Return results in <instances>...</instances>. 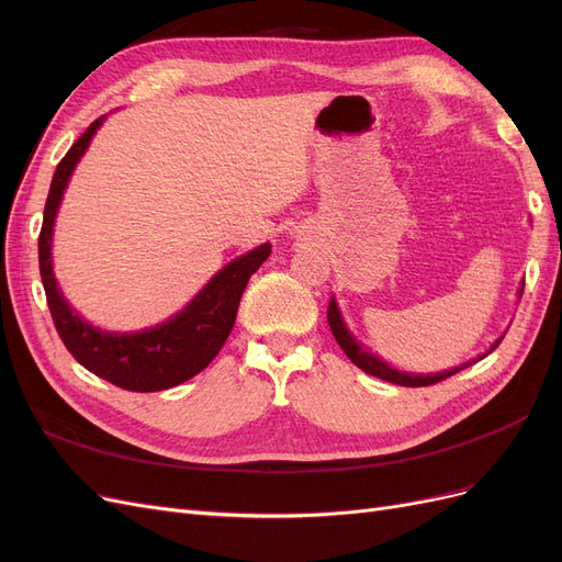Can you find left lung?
<instances>
[{
    "mask_svg": "<svg viewBox=\"0 0 562 562\" xmlns=\"http://www.w3.org/2000/svg\"><path fill=\"white\" fill-rule=\"evenodd\" d=\"M520 295H522V285H520ZM328 326H330V330H333V335H335V339H337V345L342 347V351L349 356V361H351L353 366H359L363 372H368V375H372V378H380V380H384V382L398 384V386H431V384H436V382H443V380L452 378L454 372H459V370H464V368L471 366V363H464V366H459V368H454V370L438 372V375H407V372H398V370H394V368H389L386 363H382V361L378 359V356H372V353H368L366 349H361L359 345H356V339L347 333L342 318H339L335 300H330V304H328ZM502 339H504V337H499L497 342L492 345L490 351H495V349L499 347ZM490 351H487V353H490ZM487 353H483V356H487ZM483 356H481V359H483Z\"/></svg>",
    "mask_w": 562,
    "mask_h": 562,
    "instance_id": "left-lung-1",
    "label": "left lung"
}]
</instances>
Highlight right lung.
Wrapping results in <instances>:
<instances>
[{"instance_id": "obj_1", "label": "right lung", "mask_w": 562, "mask_h": 562, "mask_svg": "<svg viewBox=\"0 0 562 562\" xmlns=\"http://www.w3.org/2000/svg\"><path fill=\"white\" fill-rule=\"evenodd\" d=\"M100 124H103V119H95L79 135L77 143L67 149V155L56 166L54 180H50L40 232V274L46 304L63 345L75 356V361L91 370L93 375L128 391L171 389L199 375L223 349L234 328L246 283L269 258L271 248L265 244L244 258L229 262L192 300L190 307H184V312L157 328L133 335H112L91 328L87 321H81L67 307L58 291L54 267H50V234H54V220L65 184Z\"/></svg>"}]
</instances>
